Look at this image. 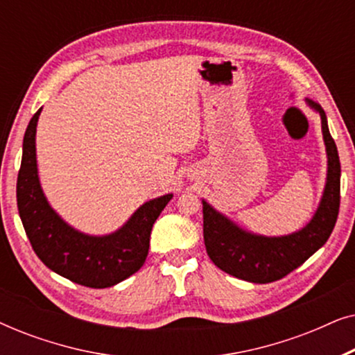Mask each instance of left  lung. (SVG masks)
<instances>
[{
	"label": "left lung",
	"instance_id": "left-lung-1",
	"mask_svg": "<svg viewBox=\"0 0 355 355\" xmlns=\"http://www.w3.org/2000/svg\"><path fill=\"white\" fill-rule=\"evenodd\" d=\"M322 118V132L328 157L327 184L312 220L288 236L268 237L242 230L234 221L203 203V239L207 254L225 273L250 283H273L312 257L331 236L339 213L341 163L336 144L329 134L327 114L317 101L307 100Z\"/></svg>",
	"mask_w": 355,
	"mask_h": 355
}]
</instances>
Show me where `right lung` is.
Here are the masks:
<instances>
[{
    "label": "right lung",
    "instance_id": "add662e5",
    "mask_svg": "<svg viewBox=\"0 0 355 355\" xmlns=\"http://www.w3.org/2000/svg\"><path fill=\"white\" fill-rule=\"evenodd\" d=\"M40 111L33 114L24 135L17 176V208L24 230L33 252L51 271L87 288H111L145 263L153 223L173 193L145 202L111 234L89 236L74 230L53 210L38 179L35 134Z\"/></svg>",
    "mask_w": 355,
    "mask_h": 355
}]
</instances>
